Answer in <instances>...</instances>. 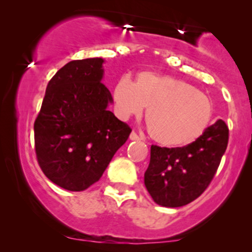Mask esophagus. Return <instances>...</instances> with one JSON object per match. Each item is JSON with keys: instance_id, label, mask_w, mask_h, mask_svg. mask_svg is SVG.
Returning a JSON list of instances; mask_svg holds the SVG:
<instances>
[{"instance_id": "esophagus-1", "label": "esophagus", "mask_w": 252, "mask_h": 252, "mask_svg": "<svg viewBox=\"0 0 252 252\" xmlns=\"http://www.w3.org/2000/svg\"><path fill=\"white\" fill-rule=\"evenodd\" d=\"M140 138H141L140 136L136 134L135 131H132L131 134H130V140H131V141H138V140H140Z\"/></svg>"}]
</instances>
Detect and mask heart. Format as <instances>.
I'll return each mask as SVG.
<instances>
[{"mask_svg": "<svg viewBox=\"0 0 252 252\" xmlns=\"http://www.w3.org/2000/svg\"><path fill=\"white\" fill-rule=\"evenodd\" d=\"M115 112L121 120L142 115L149 135L163 147L187 146L206 131L213 118V103L206 94L174 77L144 71L136 83L124 76L112 90Z\"/></svg>", "mask_w": 252, "mask_h": 252, "instance_id": "b5f03b06", "label": "heart"}]
</instances>
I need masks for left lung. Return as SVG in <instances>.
<instances>
[{
	"label": "left lung",
	"instance_id": "obj_1",
	"mask_svg": "<svg viewBox=\"0 0 252 252\" xmlns=\"http://www.w3.org/2000/svg\"><path fill=\"white\" fill-rule=\"evenodd\" d=\"M227 142V126L218 120L181 148L152 146L144 185L153 200L164 207H181L195 200L212 181Z\"/></svg>",
	"mask_w": 252,
	"mask_h": 252
}]
</instances>
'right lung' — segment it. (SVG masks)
Instances as JSON below:
<instances>
[{"instance_id": "right-lung-1", "label": "right lung", "mask_w": 252, "mask_h": 252, "mask_svg": "<svg viewBox=\"0 0 252 252\" xmlns=\"http://www.w3.org/2000/svg\"><path fill=\"white\" fill-rule=\"evenodd\" d=\"M102 58L72 60L46 88L34 123L37 162L63 189L80 192L103 175L131 129L109 111Z\"/></svg>"}]
</instances>
